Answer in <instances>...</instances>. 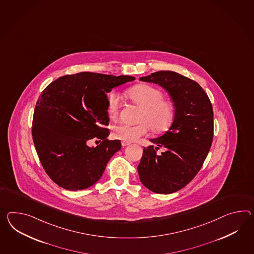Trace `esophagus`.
<instances>
[{
    "label": "esophagus",
    "instance_id": "obj_1",
    "mask_svg": "<svg viewBox=\"0 0 254 254\" xmlns=\"http://www.w3.org/2000/svg\"><path fill=\"white\" fill-rule=\"evenodd\" d=\"M121 144H122V146H123V147H126V146H128V145H130V143L125 142V141H122Z\"/></svg>",
    "mask_w": 254,
    "mask_h": 254
}]
</instances>
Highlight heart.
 <instances>
[{
    "instance_id": "1",
    "label": "heart",
    "mask_w": 254,
    "mask_h": 254,
    "mask_svg": "<svg viewBox=\"0 0 254 254\" xmlns=\"http://www.w3.org/2000/svg\"><path fill=\"white\" fill-rule=\"evenodd\" d=\"M127 94L134 104L142 109L138 118V121L141 123L135 126H116L112 131L115 138L125 142H134L148 134V125L154 132H162L173 123L174 108L170 102L164 100L160 90L149 85H137L129 89ZM120 105L121 98L119 94L111 93L107 102V111L110 118L115 119L118 117Z\"/></svg>"
}]
</instances>
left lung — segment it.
I'll return each instance as SVG.
<instances>
[{"instance_id": "obj_1", "label": "left lung", "mask_w": 254, "mask_h": 254, "mask_svg": "<svg viewBox=\"0 0 254 254\" xmlns=\"http://www.w3.org/2000/svg\"><path fill=\"white\" fill-rule=\"evenodd\" d=\"M141 81L162 87L174 105L172 126L161 136L151 138L157 147L144 148L137 166L140 182L156 193H172L184 188L202 167L213 140V108L202 87L171 70L140 77ZM159 146L166 149L156 154Z\"/></svg>"}]
</instances>
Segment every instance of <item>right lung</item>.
<instances>
[{"label":"right lung","instance_id":"add662e5","mask_svg":"<svg viewBox=\"0 0 254 254\" xmlns=\"http://www.w3.org/2000/svg\"><path fill=\"white\" fill-rule=\"evenodd\" d=\"M135 77L80 72L65 75L45 88L37 100L32 136L38 158L50 179L78 191L93 186L105 172L120 140H107L106 93ZM93 138L102 140L87 146Z\"/></svg>","mask_w":254,"mask_h":254}]
</instances>
